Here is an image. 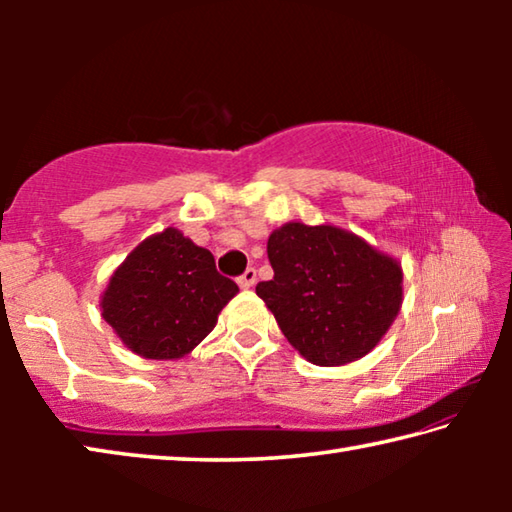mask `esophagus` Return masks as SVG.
<instances>
[{
  "label": "esophagus",
  "instance_id": "34e87169",
  "mask_svg": "<svg viewBox=\"0 0 512 512\" xmlns=\"http://www.w3.org/2000/svg\"><path fill=\"white\" fill-rule=\"evenodd\" d=\"M239 287L241 289H253L255 282H257V271L255 268H246L244 275H239Z\"/></svg>",
  "mask_w": 512,
  "mask_h": 512
}]
</instances>
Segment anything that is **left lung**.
<instances>
[{
    "label": "left lung",
    "mask_w": 512,
    "mask_h": 512,
    "mask_svg": "<svg viewBox=\"0 0 512 512\" xmlns=\"http://www.w3.org/2000/svg\"><path fill=\"white\" fill-rule=\"evenodd\" d=\"M273 280L255 291L282 334L316 366L375 348L402 307V266L336 225L284 223L268 237Z\"/></svg>",
    "instance_id": "1"
}]
</instances>
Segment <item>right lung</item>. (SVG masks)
<instances>
[{
	"label": "right lung",
	"mask_w": 512,
	"mask_h": 512,
	"mask_svg": "<svg viewBox=\"0 0 512 512\" xmlns=\"http://www.w3.org/2000/svg\"><path fill=\"white\" fill-rule=\"evenodd\" d=\"M239 287L176 228L144 239L112 273L101 316L144 359H180L212 332Z\"/></svg>",
	"instance_id": "1"
}]
</instances>
